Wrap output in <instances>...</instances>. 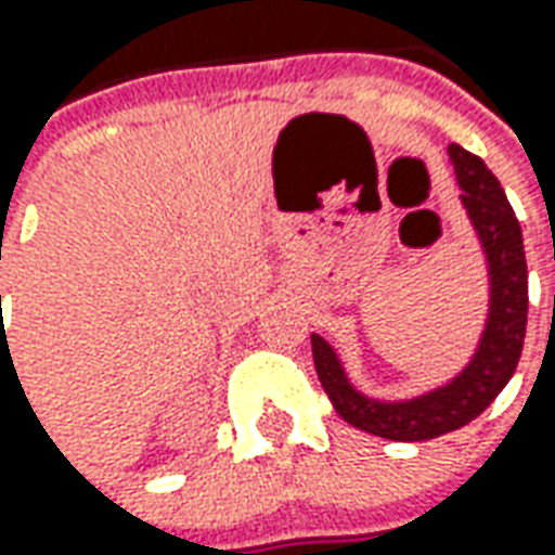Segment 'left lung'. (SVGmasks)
<instances>
[{
	"label": "left lung",
	"instance_id": "left-lung-1",
	"mask_svg": "<svg viewBox=\"0 0 555 555\" xmlns=\"http://www.w3.org/2000/svg\"><path fill=\"white\" fill-rule=\"evenodd\" d=\"M456 183L463 189V207L490 276V309L480 343L460 375L448 385L414 399H372L348 382L343 363L327 339L312 333V358L318 382L331 397L336 414L363 433L390 441H426L453 433L475 421L517 370L526 339V312H529V273L517 216L507 204L505 189L495 173L478 156H472L460 143L448 146Z\"/></svg>",
	"mask_w": 555,
	"mask_h": 555
}]
</instances>
